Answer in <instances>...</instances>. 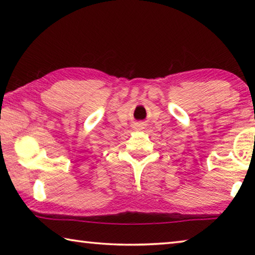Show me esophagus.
I'll return each mask as SVG.
<instances>
[{"instance_id":"esophagus-1","label":"esophagus","mask_w":255,"mask_h":255,"mask_svg":"<svg viewBox=\"0 0 255 255\" xmlns=\"http://www.w3.org/2000/svg\"><path fill=\"white\" fill-rule=\"evenodd\" d=\"M137 127L140 128V127H141V124H137Z\"/></svg>"}]
</instances>
